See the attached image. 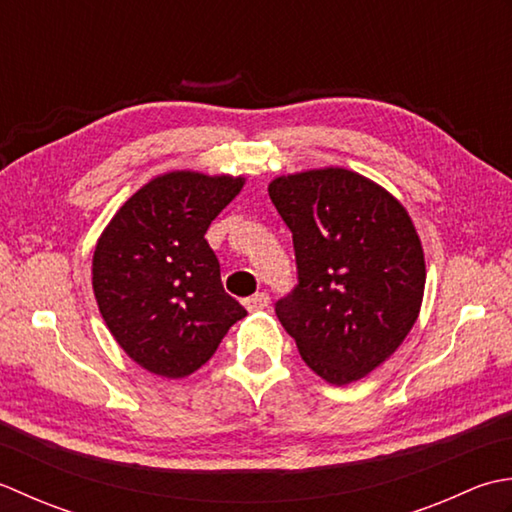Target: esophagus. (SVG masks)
I'll list each match as a JSON object with an SVG mask.
<instances>
[{"label": "esophagus", "mask_w": 512, "mask_h": 512, "mask_svg": "<svg viewBox=\"0 0 512 512\" xmlns=\"http://www.w3.org/2000/svg\"><path fill=\"white\" fill-rule=\"evenodd\" d=\"M243 305H245L247 311H263V309H267V305H269V296L263 294V291H260V294H254V296L245 298Z\"/></svg>", "instance_id": "obj_1"}]
</instances>
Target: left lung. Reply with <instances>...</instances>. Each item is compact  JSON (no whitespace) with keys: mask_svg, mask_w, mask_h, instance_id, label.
<instances>
[{"mask_svg":"<svg viewBox=\"0 0 512 512\" xmlns=\"http://www.w3.org/2000/svg\"><path fill=\"white\" fill-rule=\"evenodd\" d=\"M271 203L291 229L298 287L276 316L307 367L349 384L389 360L420 316L426 265L406 207L344 168L276 176Z\"/></svg>","mask_w":512,"mask_h":512,"instance_id":"1","label":"left lung"}]
</instances>
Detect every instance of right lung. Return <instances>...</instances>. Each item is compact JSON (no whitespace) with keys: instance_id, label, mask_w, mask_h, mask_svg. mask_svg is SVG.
<instances>
[{"instance_id":"obj_1","label":"right lung","mask_w":512,"mask_h":512,"mask_svg":"<svg viewBox=\"0 0 512 512\" xmlns=\"http://www.w3.org/2000/svg\"><path fill=\"white\" fill-rule=\"evenodd\" d=\"M243 185L232 174L165 172L139 187L101 232L92 256L101 318L145 371L185 378L247 316L225 294L221 265L205 241Z\"/></svg>"}]
</instances>
